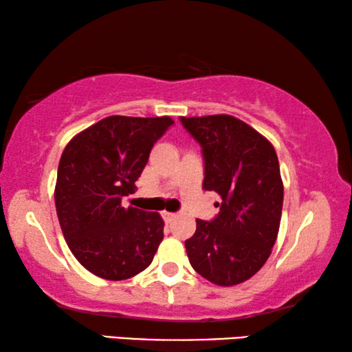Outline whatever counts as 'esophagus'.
Here are the masks:
<instances>
[{
    "label": "esophagus",
    "mask_w": 352,
    "mask_h": 352,
    "mask_svg": "<svg viewBox=\"0 0 352 352\" xmlns=\"http://www.w3.org/2000/svg\"><path fill=\"white\" fill-rule=\"evenodd\" d=\"M162 216H163V219L166 221V223H170V221H171L173 218H175L176 214H175V213H170V211H163Z\"/></svg>",
    "instance_id": "esophagus-1"
}]
</instances>
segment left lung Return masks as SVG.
I'll use <instances>...</instances> for the list:
<instances>
[{
  "mask_svg": "<svg viewBox=\"0 0 352 352\" xmlns=\"http://www.w3.org/2000/svg\"><path fill=\"white\" fill-rule=\"evenodd\" d=\"M181 123L201 146L204 189L221 197L214 219H197L187 256L206 280L237 285L264 266L277 240L283 184L276 148L230 115L181 117Z\"/></svg>",
  "mask_w": 352,
  "mask_h": 352,
  "instance_id": "left-lung-1",
  "label": "left lung"
}]
</instances>
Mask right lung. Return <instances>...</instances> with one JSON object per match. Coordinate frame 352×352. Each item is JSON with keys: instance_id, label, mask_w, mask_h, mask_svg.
Wrapping results in <instances>:
<instances>
[{"instance_id": "1", "label": "right lung", "mask_w": 352, "mask_h": 352, "mask_svg": "<svg viewBox=\"0 0 352 352\" xmlns=\"http://www.w3.org/2000/svg\"><path fill=\"white\" fill-rule=\"evenodd\" d=\"M170 117L112 115L76 134L62 152L54 190L59 224L70 252L105 280H124L148 267L163 240V219L128 206L134 182Z\"/></svg>"}]
</instances>
